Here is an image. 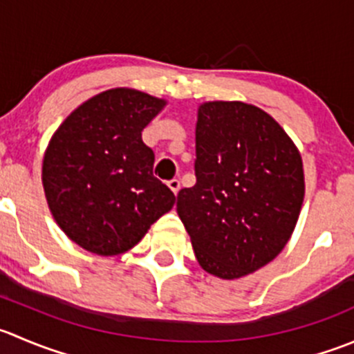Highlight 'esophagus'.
<instances>
[{
	"instance_id": "34e87169",
	"label": "esophagus",
	"mask_w": 354,
	"mask_h": 354,
	"mask_svg": "<svg viewBox=\"0 0 354 354\" xmlns=\"http://www.w3.org/2000/svg\"><path fill=\"white\" fill-rule=\"evenodd\" d=\"M167 187H169L171 192H173V194L176 195L178 192H180V180H176V178H174V180L167 181Z\"/></svg>"
}]
</instances>
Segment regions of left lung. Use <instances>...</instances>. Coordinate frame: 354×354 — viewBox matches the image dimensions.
Returning a JSON list of instances; mask_svg holds the SVG:
<instances>
[{"label": "left lung", "instance_id": "obj_1", "mask_svg": "<svg viewBox=\"0 0 354 354\" xmlns=\"http://www.w3.org/2000/svg\"><path fill=\"white\" fill-rule=\"evenodd\" d=\"M197 183L178 194L202 270L235 280L289 242L304 201L303 159L282 126L256 105L204 102L195 126Z\"/></svg>", "mask_w": 354, "mask_h": 354}]
</instances>
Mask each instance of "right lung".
<instances>
[{"label":"right lung","mask_w":354,"mask_h":354,"mask_svg":"<svg viewBox=\"0 0 354 354\" xmlns=\"http://www.w3.org/2000/svg\"><path fill=\"white\" fill-rule=\"evenodd\" d=\"M164 98L133 88L95 95L65 118L43 159L44 197L62 232L88 252L118 256L173 209V192L152 173L142 131Z\"/></svg>","instance_id":"right-lung-1"}]
</instances>
